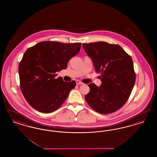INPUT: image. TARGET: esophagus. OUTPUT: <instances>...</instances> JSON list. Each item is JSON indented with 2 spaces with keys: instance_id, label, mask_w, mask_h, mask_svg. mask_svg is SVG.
I'll use <instances>...</instances> for the list:
<instances>
[{
  "instance_id": "obj_1",
  "label": "esophagus",
  "mask_w": 157,
  "mask_h": 157,
  "mask_svg": "<svg viewBox=\"0 0 157 157\" xmlns=\"http://www.w3.org/2000/svg\"><path fill=\"white\" fill-rule=\"evenodd\" d=\"M76 84H77V85H82V84H83V83H82L81 81H79V80H76Z\"/></svg>"
}]
</instances>
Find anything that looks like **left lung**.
Here are the masks:
<instances>
[{"instance_id":"obj_1","label":"left lung","mask_w":157,"mask_h":157,"mask_svg":"<svg viewBox=\"0 0 157 157\" xmlns=\"http://www.w3.org/2000/svg\"><path fill=\"white\" fill-rule=\"evenodd\" d=\"M85 52L101 73L99 87L92 83L85 101L95 111L108 114L126 103L134 88L136 75L132 58L118 45L105 42L83 44Z\"/></svg>"}]
</instances>
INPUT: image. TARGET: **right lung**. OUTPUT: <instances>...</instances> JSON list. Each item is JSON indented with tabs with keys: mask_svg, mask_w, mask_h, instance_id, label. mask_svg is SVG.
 Returning <instances> with one entry per match:
<instances>
[{
	"mask_svg": "<svg viewBox=\"0 0 157 157\" xmlns=\"http://www.w3.org/2000/svg\"><path fill=\"white\" fill-rule=\"evenodd\" d=\"M81 43L43 41L28 48L19 65L20 88L26 101L35 109L51 113L67 99L76 82L55 78L67 69V62L80 51Z\"/></svg>",
	"mask_w": 157,
	"mask_h": 157,
	"instance_id": "add662e5",
	"label": "right lung"
}]
</instances>
